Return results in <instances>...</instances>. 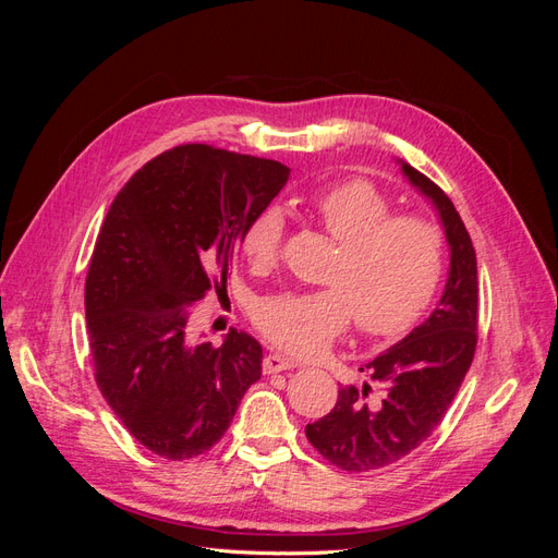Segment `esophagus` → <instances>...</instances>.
Wrapping results in <instances>:
<instances>
[{
  "instance_id": "1",
  "label": "esophagus",
  "mask_w": 558,
  "mask_h": 558,
  "mask_svg": "<svg viewBox=\"0 0 558 558\" xmlns=\"http://www.w3.org/2000/svg\"><path fill=\"white\" fill-rule=\"evenodd\" d=\"M295 361L281 356V353H269L263 361V373L265 375H277V373H286V369H293Z\"/></svg>"
}]
</instances>
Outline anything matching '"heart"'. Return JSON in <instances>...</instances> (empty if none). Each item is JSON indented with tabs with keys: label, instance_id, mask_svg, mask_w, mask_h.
<instances>
[{
	"label": "heart",
	"instance_id": "obj_1",
	"mask_svg": "<svg viewBox=\"0 0 558 558\" xmlns=\"http://www.w3.org/2000/svg\"><path fill=\"white\" fill-rule=\"evenodd\" d=\"M312 209L328 238L340 244L326 277L330 286L263 300L253 316L258 330L293 356L326 349L347 330L351 316L367 335L408 330L442 279L440 230L418 216H391V202L361 179L320 191ZM283 228L279 207H267L248 223L242 251L253 267H275Z\"/></svg>",
	"mask_w": 558,
	"mask_h": 558
}]
</instances>
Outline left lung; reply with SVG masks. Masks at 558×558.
Masks as SVG:
<instances>
[{
  "instance_id": "1",
  "label": "left lung",
  "mask_w": 558,
  "mask_h": 558,
  "mask_svg": "<svg viewBox=\"0 0 558 558\" xmlns=\"http://www.w3.org/2000/svg\"><path fill=\"white\" fill-rule=\"evenodd\" d=\"M398 162L440 216L449 244V275L440 302L424 324L365 365L377 384V396L369 384L342 386L335 408L307 424L312 447L349 472L391 465L430 437L459 393L477 347L480 289L470 234L440 185L412 165Z\"/></svg>"
}]
</instances>
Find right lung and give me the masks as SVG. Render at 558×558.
Segmentation results:
<instances>
[{
  "instance_id": "right-lung-1",
  "label": "right lung",
  "mask_w": 558,
  "mask_h": 558,
  "mask_svg": "<svg viewBox=\"0 0 558 558\" xmlns=\"http://www.w3.org/2000/svg\"><path fill=\"white\" fill-rule=\"evenodd\" d=\"M289 174L277 160L185 144L146 162L111 202L86 279L95 381L162 459L209 451L260 379L251 335L193 342L189 316L211 286L226 289L244 230Z\"/></svg>"
}]
</instances>
